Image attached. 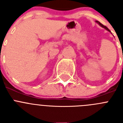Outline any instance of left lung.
<instances>
[{
  "mask_svg": "<svg viewBox=\"0 0 123 123\" xmlns=\"http://www.w3.org/2000/svg\"><path fill=\"white\" fill-rule=\"evenodd\" d=\"M96 22L97 23H98V25H99L100 26H102V28H105V29H106V30H107V31H109V32H111V31H110V29H108V28H107V27H106V26H104V25H102V23H100L99 21H96Z\"/></svg>",
  "mask_w": 123,
  "mask_h": 123,
  "instance_id": "8db88e82",
  "label": "left lung"
}]
</instances>
